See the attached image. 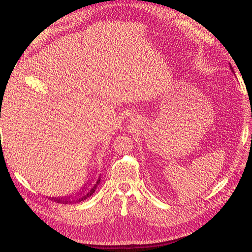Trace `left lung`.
Listing matches in <instances>:
<instances>
[{"label": "left lung", "mask_w": 252, "mask_h": 252, "mask_svg": "<svg viewBox=\"0 0 252 252\" xmlns=\"http://www.w3.org/2000/svg\"><path fill=\"white\" fill-rule=\"evenodd\" d=\"M230 69H231V71H232V66L231 65H230Z\"/></svg>", "instance_id": "left-lung-1"}]
</instances>
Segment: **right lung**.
<instances>
[{
  "label": "right lung",
  "mask_w": 252,
  "mask_h": 252,
  "mask_svg": "<svg viewBox=\"0 0 252 252\" xmlns=\"http://www.w3.org/2000/svg\"><path fill=\"white\" fill-rule=\"evenodd\" d=\"M100 181H101V178L99 177V179H97L96 182H95V185L91 187V188H88L89 186H91V185L87 183L85 187L82 188V190H80V192H78L76 194H71V195H69V197H59V198L53 197V198H49V199L54 200L55 202L63 203V204H69V203L72 204V203H78V202H81V201H84L85 199L91 197V195L94 193V191L96 189L97 185L100 183Z\"/></svg>",
  "instance_id": "obj_1"
}]
</instances>
